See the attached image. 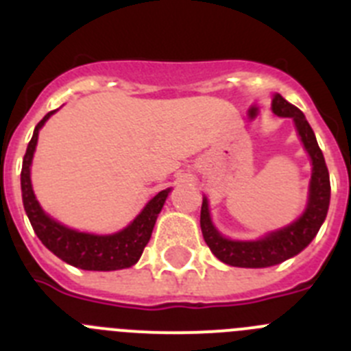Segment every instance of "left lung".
I'll list each match as a JSON object with an SVG mask.
<instances>
[{
	"label": "left lung",
	"mask_w": 351,
	"mask_h": 351,
	"mask_svg": "<svg viewBox=\"0 0 351 351\" xmlns=\"http://www.w3.org/2000/svg\"><path fill=\"white\" fill-rule=\"evenodd\" d=\"M272 112L281 117H291L295 121L300 141L311 156L313 176L311 184H309L308 207L297 221L285 226L281 230L271 232L258 241H230V239L219 235L218 230L213 226L207 198H204L202 210H200L204 241L223 263H228L234 267H271V265L295 256L318 234L322 223L327 216L328 202H330V179H328L324 153H322L320 145L316 142L315 132L306 121L304 114L295 105L288 104L281 95H274L272 98Z\"/></svg>",
	"instance_id": "left-lung-1"
}]
</instances>
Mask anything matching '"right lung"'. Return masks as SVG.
Wrapping results in <instances>:
<instances>
[{
	"mask_svg": "<svg viewBox=\"0 0 351 351\" xmlns=\"http://www.w3.org/2000/svg\"><path fill=\"white\" fill-rule=\"evenodd\" d=\"M54 112L56 110L49 112L36 125L23 160L21 188H23L24 210L29 218L31 226L43 246L73 267L84 269V271H117V269L132 267L133 263L138 262L142 251L147 246L158 214L165 204V198L170 190L160 191L156 197L151 198L147 206L142 209V213L126 226L125 230L112 235L84 234V232L66 228L61 223L49 218L40 207L38 200L33 193V188H31L29 167L36 142H38V130Z\"/></svg>",
	"mask_w": 351,
	"mask_h": 351,
	"instance_id": "obj_1",
	"label": "right lung"
}]
</instances>
